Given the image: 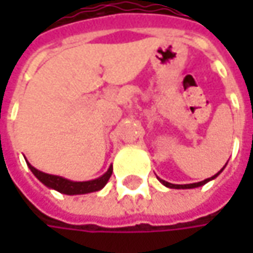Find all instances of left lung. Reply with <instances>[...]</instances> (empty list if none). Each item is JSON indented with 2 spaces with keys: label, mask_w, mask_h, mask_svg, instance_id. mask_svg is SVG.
I'll return each mask as SVG.
<instances>
[{
  "label": "left lung",
  "mask_w": 253,
  "mask_h": 253,
  "mask_svg": "<svg viewBox=\"0 0 253 253\" xmlns=\"http://www.w3.org/2000/svg\"><path fill=\"white\" fill-rule=\"evenodd\" d=\"M225 166H227V163H225ZM224 166V168H225ZM224 168L219 170L217 174H214V176H211V177H209V179L203 180V181H199V183H191V184H171V183H169V181H165V180L159 179V181H161L163 186H166V187H169V189H196V187H200V186H204L206 183H209V181H211V180H214L217 176H218L219 173L224 170Z\"/></svg>",
  "instance_id": "1"
}]
</instances>
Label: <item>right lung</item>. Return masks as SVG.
<instances>
[{"label": "right lung", "mask_w": 253, "mask_h": 253, "mask_svg": "<svg viewBox=\"0 0 253 253\" xmlns=\"http://www.w3.org/2000/svg\"><path fill=\"white\" fill-rule=\"evenodd\" d=\"M26 163H28V168L31 169V171L36 176V179L39 180L41 183H43L46 187L56 190V191H59L62 194H67V196L87 194V193H92V191H98L107 184V181L110 180L112 174V166H110L108 170L97 179L88 180V181H73V180L64 179L62 176H54V174L43 173L41 170L35 169L29 162H26Z\"/></svg>", "instance_id": "add662e5"}]
</instances>
